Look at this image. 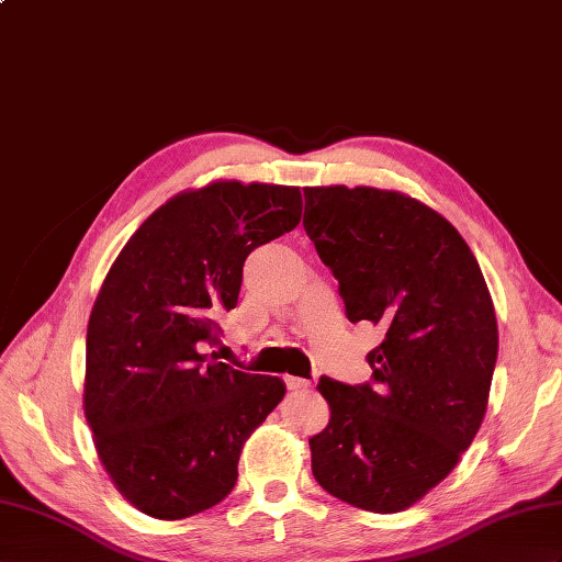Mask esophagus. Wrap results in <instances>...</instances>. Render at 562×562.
I'll return each instance as SVG.
<instances>
[{
  "mask_svg": "<svg viewBox=\"0 0 562 562\" xmlns=\"http://www.w3.org/2000/svg\"><path fill=\"white\" fill-rule=\"evenodd\" d=\"M285 386L291 391H303V389H310V381L300 376H285Z\"/></svg>",
  "mask_w": 562,
  "mask_h": 562,
  "instance_id": "obj_1",
  "label": "esophagus"
}]
</instances>
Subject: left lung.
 <instances>
[{
	"label": "left lung",
	"mask_w": 562,
	"mask_h": 562,
	"mask_svg": "<svg viewBox=\"0 0 562 562\" xmlns=\"http://www.w3.org/2000/svg\"><path fill=\"white\" fill-rule=\"evenodd\" d=\"M303 226L348 319L384 331L372 381L319 379L331 419L310 439L312 474L355 508L405 510L482 427L498 358L486 281L456 226L395 190L305 188Z\"/></svg>",
	"instance_id": "1"
}]
</instances>
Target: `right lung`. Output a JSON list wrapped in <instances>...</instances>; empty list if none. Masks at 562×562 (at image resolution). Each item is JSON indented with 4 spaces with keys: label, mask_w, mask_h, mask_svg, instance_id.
<instances>
[{
    "label": "right lung",
    "mask_w": 562,
    "mask_h": 562,
    "mask_svg": "<svg viewBox=\"0 0 562 562\" xmlns=\"http://www.w3.org/2000/svg\"><path fill=\"white\" fill-rule=\"evenodd\" d=\"M297 188L216 181L149 214L109 269L88 322L86 419L114 486L183 519L236 486L243 443L283 395L279 376L216 362L248 255L300 224Z\"/></svg>",
    "instance_id": "1"
}]
</instances>
